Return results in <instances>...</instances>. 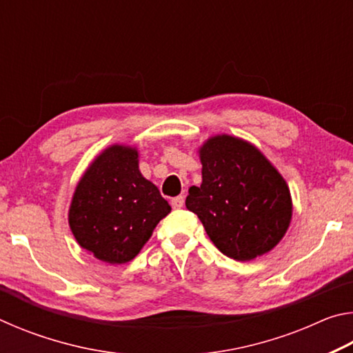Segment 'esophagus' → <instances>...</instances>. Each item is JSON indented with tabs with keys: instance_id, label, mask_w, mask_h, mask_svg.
Returning a JSON list of instances; mask_svg holds the SVG:
<instances>
[{
	"instance_id": "esophagus-1",
	"label": "esophagus",
	"mask_w": 353,
	"mask_h": 353,
	"mask_svg": "<svg viewBox=\"0 0 353 353\" xmlns=\"http://www.w3.org/2000/svg\"><path fill=\"white\" fill-rule=\"evenodd\" d=\"M171 205H172V208H174V210H177V208H182L185 205L183 196H176V198H172Z\"/></svg>"
}]
</instances>
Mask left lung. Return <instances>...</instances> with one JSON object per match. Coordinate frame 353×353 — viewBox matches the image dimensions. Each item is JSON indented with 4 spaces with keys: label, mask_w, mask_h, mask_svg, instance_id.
<instances>
[{
    "label": "left lung",
    "mask_w": 353,
    "mask_h": 353,
    "mask_svg": "<svg viewBox=\"0 0 353 353\" xmlns=\"http://www.w3.org/2000/svg\"><path fill=\"white\" fill-rule=\"evenodd\" d=\"M202 183L190 187L185 205L198 214L221 252L236 261L266 254L291 221L283 177L259 149L229 135L201 148Z\"/></svg>",
    "instance_id": "1"
}]
</instances>
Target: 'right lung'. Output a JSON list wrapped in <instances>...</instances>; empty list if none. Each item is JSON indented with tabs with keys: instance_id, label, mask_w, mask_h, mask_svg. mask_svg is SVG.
<instances>
[{
	"instance_id": "obj_1",
	"label": "right lung",
	"mask_w": 353,
	"mask_h": 353,
	"mask_svg": "<svg viewBox=\"0 0 353 353\" xmlns=\"http://www.w3.org/2000/svg\"><path fill=\"white\" fill-rule=\"evenodd\" d=\"M171 212L159 188L139 171V154L112 146L77 183L70 227L81 246L105 263L132 260Z\"/></svg>"
}]
</instances>
